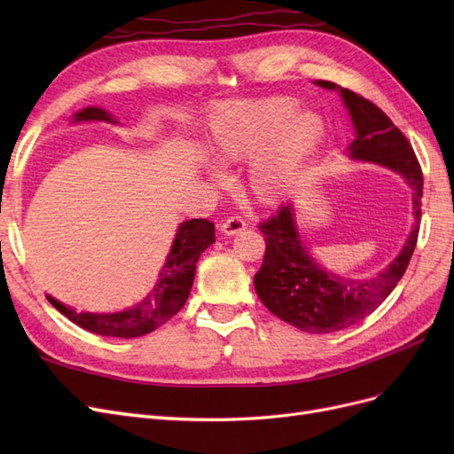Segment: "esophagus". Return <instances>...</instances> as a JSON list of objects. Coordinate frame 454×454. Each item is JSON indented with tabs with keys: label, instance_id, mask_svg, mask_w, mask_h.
<instances>
[{
	"label": "esophagus",
	"instance_id": "1",
	"mask_svg": "<svg viewBox=\"0 0 454 454\" xmlns=\"http://www.w3.org/2000/svg\"><path fill=\"white\" fill-rule=\"evenodd\" d=\"M244 229H246V222H244L242 217H239V215H231L222 223V232H223V235H227V237L239 235V232H242Z\"/></svg>",
	"mask_w": 454,
	"mask_h": 454
}]
</instances>
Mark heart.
Segmentation results:
<instances>
[{"label":"heart","mask_w":454,"mask_h":454,"mask_svg":"<svg viewBox=\"0 0 454 454\" xmlns=\"http://www.w3.org/2000/svg\"><path fill=\"white\" fill-rule=\"evenodd\" d=\"M297 113L295 100H227L212 109L208 155L219 162H250V193L259 202H277L305 176L324 140V121L312 112Z\"/></svg>","instance_id":"obj_1"}]
</instances>
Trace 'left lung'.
<instances>
[{"label": "left lung", "mask_w": 454, "mask_h": 454, "mask_svg": "<svg viewBox=\"0 0 454 454\" xmlns=\"http://www.w3.org/2000/svg\"><path fill=\"white\" fill-rule=\"evenodd\" d=\"M316 85L339 90L348 107L356 129V140L348 145L350 157L402 174L413 189L415 210V225L400 255L377 277L365 280L337 277L316 263L301 242L292 204L259 223L267 244L263 265L254 277L259 299L274 316L301 332L333 333L364 320L402 280L419 239L422 170L403 132L380 107L332 81H316Z\"/></svg>", "instance_id": "obj_1"}]
</instances>
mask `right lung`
Segmentation results:
<instances>
[{"instance_id": "add662e5", "label": "right lung", "mask_w": 454, "mask_h": 454, "mask_svg": "<svg viewBox=\"0 0 454 454\" xmlns=\"http://www.w3.org/2000/svg\"><path fill=\"white\" fill-rule=\"evenodd\" d=\"M75 121L115 122L112 115L100 107L81 109L79 114H75ZM212 242H215V232L214 223L208 222V219H189V222H184L177 227L167 263L162 265L159 272V282L144 301L127 310L112 314L75 312L51 295H47V299L67 320H72L90 333L121 339L147 335L155 332L162 324H167L185 305L191 286H193L195 280L197 261Z\"/></svg>"}]
</instances>
